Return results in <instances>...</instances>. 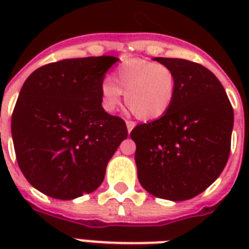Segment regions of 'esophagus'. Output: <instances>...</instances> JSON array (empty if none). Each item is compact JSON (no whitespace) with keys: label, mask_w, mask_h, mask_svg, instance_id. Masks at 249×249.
<instances>
[{"label":"esophagus","mask_w":249,"mask_h":249,"mask_svg":"<svg viewBox=\"0 0 249 249\" xmlns=\"http://www.w3.org/2000/svg\"><path fill=\"white\" fill-rule=\"evenodd\" d=\"M134 126H136V123H134V121L126 120V128H128V132L129 133L132 132V129L134 128Z\"/></svg>","instance_id":"1"}]
</instances>
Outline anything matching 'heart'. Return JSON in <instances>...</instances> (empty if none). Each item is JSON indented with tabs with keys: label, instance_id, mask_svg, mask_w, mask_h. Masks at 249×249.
Segmentation results:
<instances>
[{
	"label": "heart",
	"instance_id": "1",
	"mask_svg": "<svg viewBox=\"0 0 249 249\" xmlns=\"http://www.w3.org/2000/svg\"><path fill=\"white\" fill-rule=\"evenodd\" d=\"M111 79L101 84L102 106L113 112L119 108L121 95L130 111L141 120H155L168 112L177 91V76L165 64L151 60H124L113 71Z\"/></svg>",
	"mask_w": 249,
	"mask_h": 249
}]
</instances>
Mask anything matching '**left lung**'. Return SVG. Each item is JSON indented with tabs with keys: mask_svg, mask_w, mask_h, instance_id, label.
<instances>
[{
	"mask_svg": "<svg viewBox=\"0 0 249 249\" xmlns=\"http://www.w3.org/2000/svg\"><path fill=\"white\" fill-rule=\"evenodd\" d=\"M177 76L165 115L130 133L138 179L154 196L181 201L216 181L228 163L234 111L222 84L208 68L176 58H155Z\"/></svg>",
	"mask_w": 249,
	"mask_h": 249,
	"instance_id": "left-lung-1",
	"label": "left lung"
}]
</instances>
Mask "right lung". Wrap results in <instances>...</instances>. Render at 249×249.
Here are the masks:
<instances>
[{"label":"right lung","mask_w":249,"mask_h":249,"mask_svg":"<svg viewBox=\"0 0 249 249\" xmlns=\"http://www.w3.org/2000/svg\"><path fill=\"white\" fill-rule=\"evenodd\" d=\"M115 56L64 59L37 68L21 86L11 117L18 165L48 196L93 193L128 137L125 121L102 107L101 84Z\"/></svg>","instance_id":"add662e5"}]
</instances>
